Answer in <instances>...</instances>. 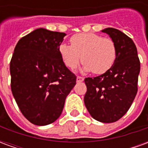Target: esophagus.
Returning <instances> with one entry per match:
<instances>
[{
  "instance_id": "34e87169",
  "label": "esophagus",
  "mask_w": 148,
  "mask_h": 148,
  "mask_svg": "<svg viewBox=\"0 0 148 148\" xmlns=\"http://www.w3.org/2000/svg\"><path fill=\"white\" fill-rule=\"evenodd\" d=\"M84 81V77H80V76H77V82H83Z\"/></svg>"
}]
</instances>
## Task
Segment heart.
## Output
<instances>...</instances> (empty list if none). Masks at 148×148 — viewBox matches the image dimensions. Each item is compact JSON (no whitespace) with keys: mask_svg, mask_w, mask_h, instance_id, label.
I'll return each instance as SVG.
<instances>
[{"mask_svg":"<svg viewBox=\"0 0 148 148\" xmlns=\"http://www.w3.org/2000/svg\"><path fill=\"white\" fill-rule=\"evenodd\" d=\"M71 46L62 43L58 53L63 63L74 70L81 61L83 71L102 74L109 71L116 59V47L113 40L94 33L76 34L71 38Z\"/></svg>","mask_w":148,"mask_h":148,"instance_id":"b5f03b06","label":"heart"}]
</instances>
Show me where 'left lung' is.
Here are the masks:
<instances>
[{
    "mask_svg": "<svg viewBox=\"0 0 148 148\" xmlns=\"http://www.w3.org/2000/svg\"><path fill=\"white\" fill-rule=\"evenodd\" d=\"M116 47V59L105 74L85 78L87 91L84 102L91 116L102 123H112L124 116L133 102L138 87L140 62L132 39L121 31L108 27Z\"/></svg>",
    "mask_w": 148,
    "mask_h": 148,
    "instance_id": "1",
    "label": "left lung"
}]
</instances>
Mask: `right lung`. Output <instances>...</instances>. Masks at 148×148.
Instances as JSON below:
<instances>
[{"label":"right lung","instance_id":"obj_1","mask_svg":"<svg viewBox=\"0 0 148 148\" xmlns=\"http://www.w3.org/2000/svg\"><path fill=\"white\" fill-rule=\"evenodd\" d=\"M66 34L38 28L22 37L10 62L11 90L27 121L43 126L61 115L76 76L58 53Z\"/></svg>","mask_w":148,"mask_h":148}]
</instances>
